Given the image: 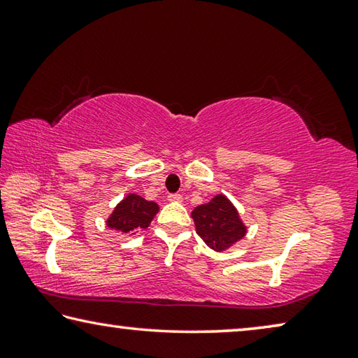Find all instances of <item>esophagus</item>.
<instances>
[{"mask_svg":"<svg viewBox=\"0 0 358 358\" xmlns=\"http://www.w3.org/2000/svg\"><path fill=\"white\" fill-rule=\"evenodd\" d=\"M169 201H171V202H181V201H183V196H181V194H171V196H169Z\"/></svg>","mask_w":358,"mask_h":358,"instance_id":"obj_1","label":"esophagus"}]
</instances>
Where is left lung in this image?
I'll list each match as a JSON object with an SVG mask.
<instances>
[{
	"mask_svg": "<svg viewBox=\"0 0 358 358\" xmlns=\"http://www.w3.org/2000/svg\"><path fill=\"white\" fill-rule=\"evenodd\" d=\"M191 216L199 237L216 252L229 250L248 232L238 210L224 194H217L208 203L199 205Z\"/></svg>",
	"mask_w": 358,
	"mask_h": 358,
	"instance_id": "obj_1",
	"label": "left lung"
}]
</instances>
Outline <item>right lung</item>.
<instances>
[{"label": "right lung", "mask_w": 358, "mask_h": 358, "mask_svg": "<svg viewBox=\"0 0 358 358\" xmlns=\"http://www.w3.org/2000/svg\"><path fill=\"white\" fill-rule=\"evenodd\" d=\"M157 211H159V205L156 202L145 201L138 194H128L113 208L106 224L107 227L118 230V232L136 234L150 226Z\"/></svg>", "instance_id": "right-lung-1"}]
</instances>
